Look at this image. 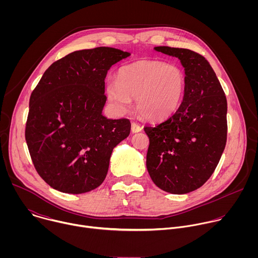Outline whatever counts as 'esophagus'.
Masks as SVG:
<instances>
[{
    "instance_id": "obj_1",
    "label": "esophagus",
    "mask_w": 258,
    "mask_h": 258,
    "mask_svg": "<svg viewBox=\"0 0 258 258\" xmlns=\"http://www.w3.org/2000/svg\"><path fill=\"white\" fill-rule=\"evenodd\" d=\"M142 131V126L139 125L137 122H132V132L133 133H139Z\"/></svg>"
}]
</instances>
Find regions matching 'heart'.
I'll return each mask as SVG.
<instances>
[{
	"label": "heart",
	"mask_w": 258,
	"mask_h": 258,
	"mask_svg": "<svg viewBox=\"0 0 258 258\" xmlns=\"http://www.w3.org/2000/svg\"><path fill=\"white\" fill-rule=\"evenodd\" d=\"M185 87V73L177 65L142 60L119 68L116 81L106 84V96L118 114L130 111L132 97H136L137 111L147 119L158 120L178 108Z\"/></svg>",
	"instance_id": "b5f03b06"
}]
</instances>
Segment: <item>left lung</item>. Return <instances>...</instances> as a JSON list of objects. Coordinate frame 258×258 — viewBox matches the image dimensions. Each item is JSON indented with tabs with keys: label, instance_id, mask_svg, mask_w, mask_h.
<instances>
[{
	"label": "left lung",
	"instance_id": "8db88e82",
	"mask_svg": "<svg viewBox=\"0 0 258 258\" xmlns=\"http://www.w3.org/2000/svg\"><path fill=\"white\" fill-rule=\"evenodd\" d=\"M155 50L179 59L185 68L186 87L182 102L172 114L144 127L150 142L146 165L158 188L187 194L204 185L225 150L227 98L202 55L170 47Z\"/></svg>",
	"mask_w": 258,
	"mask_h": 258
}]
</instances>
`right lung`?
<instances>
[{
	"label": "right lung",
	"instance_id": "1",
	"mask_svg": "<svg viewBox=\"0 0 258 258\" xmlns=\"http://www.w3.org/2000/svg\"><path fill=\"white\" fill-rule=\"evenodd\" d=\"M131 54L99 47L54 62L29 99L25 140L35 170L50 187L83 194L104 181L110 156L131 133L127 118L107 119L105 79Z\"/></svg>",
	"mask_w": 258,
	"mask_h": 258
}]
</instances>
